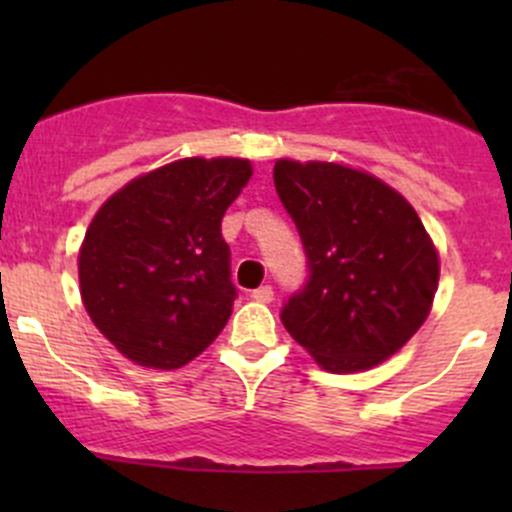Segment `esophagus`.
Returning a JSON list of instances; mask_svg holds the SVG:
<instances>
[{
	"mask_svg": "<svg viewBox=\"0 0 512 512\" xmlns=\"http://www.w3.org/2000/svg\"><path fill=\"white\" fill-rule=\"evenodd\" d=\"M250 297L255 299V302H262V304H267V302H272V297H275V289H272L270 285H262V287L252 289V294H250Z\"/></svg>",
	"mask_w": 512,
	"mask_h": 512,
	"instance_id": "34e87169",
	"label": "esophagus"
}]
</instances>
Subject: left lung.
<instances>
[{"label": "left lung", "instance_id": "1", "mask_svg": "<svg viewBox=\"0 0 512 512\" xmlns=\"http://www.w3.org/2000/svg\"><path fill=\"white\" fill-rule=\"evenodd\" d=\"M275 188L307 255L280 319L334 374L371 369L426 322L438 255L416 210L374 175L277 160Z\"/></svg>", "mask_w": 512, "mask_h": 512}]
</instances>
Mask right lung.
Wrapping results in <instances>:
<instances>
[{"instance_id": "obj_1", "label": "right lung", "mask_w": 512, "mask_h": 512, "mask_svg": "<svg viewBox=\"0 0 512 512\" xmlns=\"http://www.w3.org/2000/svg\"><path fill=\"white\" fill-rule=\"evenodd\" d=\"M250 175L240 158L175 160L118 190L91 220L81 297L131 361L178 369L223 332L237 289L220 223Z\"/></svg>"}]
</instances>
